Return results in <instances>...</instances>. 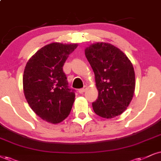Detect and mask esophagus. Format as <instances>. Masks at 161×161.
<instances>
[{
  "instance_id": "esophagus-1",
  "label": "esophagus",
  "mask_w": 161,
  "mask_h": 161,
  "mask_svg": "<svg viewBox=\"0 0 161 161\" xmlns=\"http://www.w3.org/2000/svg\"><path fill=\"white\" fill-rule=\"evenodd\" d=\"M86 86H84V88H81V89H80V90H78L79 93H80V94H82V93H84V92H85V90H86Z\"/></svg>"
}]
</instances>
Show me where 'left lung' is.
I'll use <instances>...</instances> for the list:
<instances>
[{"instance_id": "8db88e82", "label": "left lung", "mask_w": 161, "mask_h": 161, "mask_svg": "<svg viewBox=\"0 0 161 161\" xmlns=\"http://www.w3.org/2000/svg\"><path fill=\"white\" fill-rule=\"evenodd\" d=\"M95 74L98 96L92 103L98 116L106 119L122 114L135 90V73L130 59L118 47L97 42L85 49Z\"/></svg>"}]
</instances>
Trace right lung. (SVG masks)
Masks as SVG:
<instances>
[{"mask_svg": "<svg viewBox=\"0 0 161 161\" xmlns=\"http://www.w3.org/2000/svg\"><path fill=\"white\" fill-rule=\"evenodd\" d=\"M77 44L53 42L37 51L26 64L23 89L27 103L35 114L57 124L70 114L75 90L69 88L63 66Z\"/></svg>", "mask_w": 161, "mask_h": 161, "instance_id": "add662e5", "label": "right lung"}]
</instances>
